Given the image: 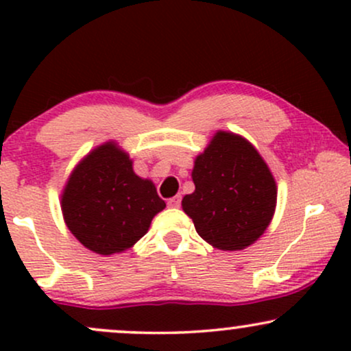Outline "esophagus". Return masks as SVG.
<instances>
[{"label": "esophagus", "instance_id": "esophagus-1", "mask_svg": "<svg viewBox=\"0 0 351 351\" xmlns=\"http://www.w3.org/2000/svg\"><path fill=\"white\" fill-rule=\"evenodd\" d=\"M180 204H181V196H175V198L168 201V206L170 208H180Z\"/></svg>", "mask_w": 351, "mask_h": 351}]
</instances>
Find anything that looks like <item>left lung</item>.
Segmentation results:
<instances>
[{
    "label": "left lung",
    "instance_id": "8db88e82",
    "mask_svg": "<svg viewBox=\"0 0 351 351\" xmlns=\"http://www.w3.org/2000/svg\"><path fill=\"white\" fill-rule=\"evenodd\" d=\"M195 191L181 201L196 232L221 251L256 243L272 221L277 186L259 152L231 132H216L191 173Z\"/></svg>",
    "mask_w": 351,
    "mask_h": 351
}]
</instances>
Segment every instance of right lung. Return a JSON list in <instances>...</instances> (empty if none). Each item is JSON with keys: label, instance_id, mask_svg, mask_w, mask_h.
<instances>
[{"label": "right lung", "instance_id": "1", "mask_svg": "<svg viewBox=\"0 0 351 351\" xmlns=\"http://www.w3.org/2000/svg\"><path fill=\"white\" fill-rule=\"evenodd\" d=\"M165 206L155 184L135 175L130 156L115 142L80 160L60 196L69 231L100 256L132 247Z\"/></svg>", "mask_w": 351, "mask_h": 351}]
</instances>
